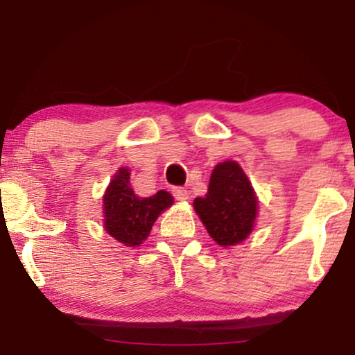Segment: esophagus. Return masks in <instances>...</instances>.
Masks as SVG:
<instances>
[{"instance_id":"34e87169","label":"esophagus","mask_w":355,"mask_h":355,"mask_svg":"<svg viewBox=\"0 0 355 355\" xmlns=\"http://www.w3.org/2000/svg\"><path fill=\"white\" fill-rule=\"evenodd\" d=\"M171 192H173V197L176 198V200L184 202V200H187V198H189V191H187V189H184V187L176 186V187H173Z\"/></svg>"}]
</instances>
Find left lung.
<instances>
[{
	"label": "left lung",
	"mask_w": 355,
	"mask_h": 355,
	"mask_svg": "<svg viewBox=\"0 0 355 355\" xmlns=\"http://www.w3.org/2000/svg\"><path fill=\"white\" fill-rule=\"evenodd\" d=\"M193 208L208 234L220 245L239 244L250 234L257 216V197L252 184L236 162L216 164L205 197Z\"/></svg>",
	"instance_id": "8db88e82"
}]
</instances>
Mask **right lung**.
<instances>
[{
	"label": "right lung",
	"mask_w": 355,
	"mask_h": 355,
	"mask_svg": "<svg viewBox=\"0 0 355 355\" xmlns=\"http://www.w3.org/2000/svg\"><path fill=\"white\" fill-rule=\"evenodd\" d=\"M171 203L173 197L166 191L147 198L139 197L130 187L129 169L121 168L103 197L105 227L116 241L129 247L139 245L148 237L159 213Z\"/></svg>",
	"instance_id": "add662e5"
}]
</instances>
